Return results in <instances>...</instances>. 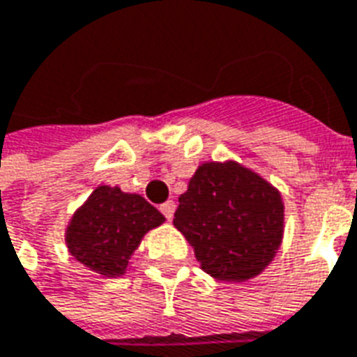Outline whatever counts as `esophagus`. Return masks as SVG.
<instances>
[{
    "instance_id": "34e87169",
    "label": "esophagus",
    "mask_w": 357,
    "mask_h": 357,
    "mask_svg": "<svg viewBox=\"0 0 357 357\" xmlns=\"http://www.w3.org/2000/svg\"><path fill=\"white\" fill-rule=\"evenodd\" d=\"M175 209H176V205L173 199H167V202H165V204H161V207H160V211L163 213V217L167 218V220H171V218H173V215H175Z\"/></svg>"
}]
</instances>
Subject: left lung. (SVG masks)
<instances>
[{"label":"left lung","instance_id":"8db88e82","mask_svg":"<svg viewBox=\"0 0 357 357\" xmlns=\"http://www.w3.org/2000/svg\"><path fill=\"white\" fill-rule=\"evenodd\" d=\"M173 225L207 274L243 282L261 274L282 243V196L234 161L204 163L178 197Z\"/></svg>","mask_w":357,"mask_h":357}]
</instances>
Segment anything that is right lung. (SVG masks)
<instances>
[{"instance_id":"obj_1","label":"right lung","mask_w":357,"mask_h":357,"mask_svg":"<svg viewBox=\"0 0 357 357\" xmlns=\"http://www.w3.org/2000/svg\"><path fill=\"white\" fill-rule=\"evenodd\" d=\"M165 218L139 194H125L116 186H98L72 217L66 243L75 261L96 274H125L142 236Z\"/></svg>"}]
</instances>
